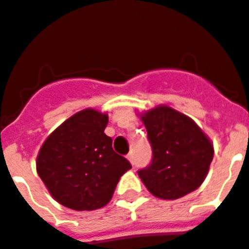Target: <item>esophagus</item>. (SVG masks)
I'll return each mask as SVG.
<instances>
[{
    "label": "esophagus",
    "mask_w": 249,
    "mask_h": 249,
    "mask_svg": "<svg viewBox=\"0 0 249 249\" xmlns=\"http://www.w3.org/2000/svg\"><path fill=\"white\" fill-rule=\"evenodd\" d=\"M126 157H128V160H129L130 163H132V165H134V154H133V152H130L129 154L126 156Z\"/></svg>",
    "instance_id": "obj_1"
}]
</instances>
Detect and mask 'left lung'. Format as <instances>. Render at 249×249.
Masks as SVG:
<instances>
[{"label":"left lung","instance_id":"left-lung-1","mask_svg":"<svg viewBox=\"0 0 249 249\" xmlns=\"http://www.w3.org/2000/svg\"><path fill=\"white\" fill-rule=\"evenodd\" d=\"M153 157L139 176L161 199H178L196 190L209 173L213 146L194 120L167 106L141 115Z\"/></svg>","mask_w":249,"mask_h":249}]
</instances>
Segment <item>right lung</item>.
<instances>
[{"label": "right lung", "instance_id": "obj_1", "mask_svg": "<svg viewBox=\"0 0 249 249\" xmlns=\"http://www.w3.org/2000/svg\"><path fill=\"white\" fill-rule=\"evenodd\" d=\"M108 115L87 108L50 134L36 157V171L58 203L76 211L108 204L120 177L132 169L104 133Z\"/></svg>", "mask_w": 249, "mask_h": 249}]
</instances>
